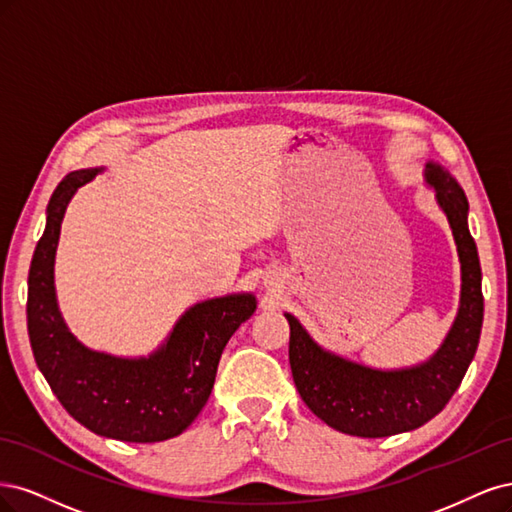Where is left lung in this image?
Listing matches in <instances>:
<instances>
[{
  "label": "left lung",
  "mask_w": 512,
  "mask_h": 512,
  "mask_svg": "<svg viewBox=\"0 0 512 512\" xmlns=\"http://www.w3.org/2000/svg\"><path fill=\"white\" fill-rule=\"evenodd\" d=\"M425 185L434 189L455 238L461 263L457 317L440 349L417 366L378 370L323 349L291 312L289 364L304 404L329 427L359 438H385L417 430L434 419L457 391L474 359L483 327L481 261L468 229V200L440 163H425Z\"/></svg>",
  "instance_id": "1"
}]
</instances>
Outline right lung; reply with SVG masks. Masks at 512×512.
<instances>
[{
  "label": "right lung",
  "instance_id": "right-lung-1",
  "mask_svg": "<svg viewBox=\"0 0 512 512\" xmlns=\"http://www.w3.org/2000/svg\"><path fill=\"white\" fill-rule=\"evenodd\" d=\"M104 168L76 170L57 185L27 280V329L36 364L61 406L97 436L161 442L183 434L210 398L227 340L251 319L253 293L193 304L146 357L93 351L65 325L55 293L61 221L74 193Z\"/></svg>",
  "mask_w": 512,
  "mask_h": 512
}]
</instances>
